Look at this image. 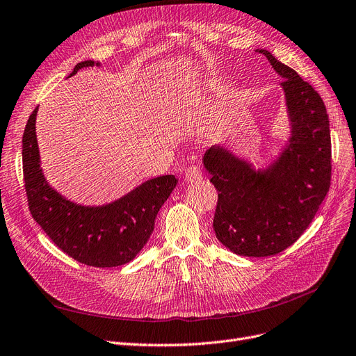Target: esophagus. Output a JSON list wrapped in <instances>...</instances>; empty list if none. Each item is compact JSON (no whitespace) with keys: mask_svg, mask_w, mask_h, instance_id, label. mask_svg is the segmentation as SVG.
Returning <instances> with one entry per match:
<instances>
[{"mask_svg":"<svg viewBox=\"0 0 356 356\" xmlns=\"http://www.w3.org/2000/svg\"><path fill=\"white\" fill-rule=\"evenodd\" d=\"M202 179V169L197 165H191L186 169V181L187 182H198Z\"/></svg>","mask_w":356,"mask_h":356,"instance_id":"34e87169","label":"esophagus"}]
</instances>
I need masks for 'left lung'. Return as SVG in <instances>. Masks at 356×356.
<instances>
[{"instance_id":"1","label":"left lung","mask_w":356,"mask_h":356,"mask_svg":"<svg viewBox=\"0 0 356 356\" xmlns=\"http://www.w3.org/2000/svg\"><path fill=\"white\" fill-rule=\"evenodd\" d=\"M283 77L291 137L279 158L266 169L222 146L210 147L204 168L219 191L213 229L238 255L267 257L300 238L330 188L332 141L323 99L295 70L259 49Z\"/></svg>"}]
</instances>
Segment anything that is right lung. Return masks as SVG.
Returning <instances> with one entry per match:
<instances>
[{"label": "right lung", "mask_w": 356, "mask_h": 356, "mask_svg": "<svg viewBox=\"0 0 356 356\" xmlns=\"http://www.w3.org/2000/svg\"><path fill=\"white\" fill-rule=\"evenodd\" d=\"M95 61L79 63L74 76ZM38 108L23 133V177L33 219L52 243L74 259L93 267H117L131 261L149 241L159 209L177 187L174 175L152 178L105 206H80L56 193L42 174L36 140Z\"/></svg>", "instance_id": "obj_1"}]
</instances>
